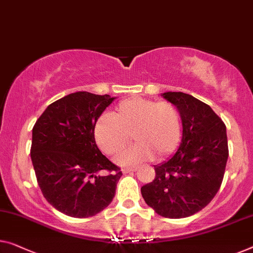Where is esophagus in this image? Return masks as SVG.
<instances>
[{"label":"esophagus","mask_w":253,"mask_h":253,"mask_svg":"<svg viewBox=\"0 0 253 253\" xmlns=\"http://www.w3.org/2000/svg\"><path fill=\"white\" fill-rule=\"evenodd\" d=\"M136 170H137V167H134V168L123 169V172H124V174H129V172H133V171H136Z\"/></svg>","instance_id":"obj_1"}]
</instances>
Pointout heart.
Segmentation results:
<instances>
[{"label": "heart", "mask_w": 253, "mask_h": 253, "mask_svg": "<svg viewBox=\"0 0 253 253\" xmlns=\"http://www.w3.org/2000/svg\"><path fill=\"white\" fill-rule=\"evenodd\" d=\"M136 142L115 158L117 165L133 167L145 161L168 157L182 137V119L174 104L133 97L117 105L114 115H102L94 127L97 146L116 154L129 142Z\"/></svg>", "instance_id": "obj_1"}]
</instances>
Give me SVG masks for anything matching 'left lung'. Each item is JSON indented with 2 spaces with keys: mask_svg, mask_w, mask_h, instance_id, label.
<instances>
[{
  "mask_svg": "<svg viewBox=\"0 0 253 253\" xmlns=\"http://www.w3.org/2000/svg\"><path fill=\"white\" fill-rule=\"evenodd\" d=\"M161 96L174 104L182 119L176 152L154 166L156 177L141 187L146 205L166 218H185L205 208L224 178L228 146L226 126L208 104L182 92Z\"/></svg>",
  "mask_w": 253,
  "mask_h": 253,
  "instance_id": "obj_1",
  "label": "left lung"
}]
</instances>
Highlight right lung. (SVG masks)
I'll return each mask as SVG.
<instances>
[{
	"label": "right lung",
	"instance_id": "right-lung-1",
	"mask_svg": "<svg viewBox=\"0 0 253 253\" xmlns=\"http://www.w3.org/2000/svg\"><path fill=\"white\" fill-rule=\"evenodd\" d=\"M116 97L68 94L45 109L33 127L30 158L44 198L70 217L95 216L110 205L122 171L104 157L94 127Z\"/></svg>",
	"mask_w": 253,
	"mask_h": 253
}]
</instances>
